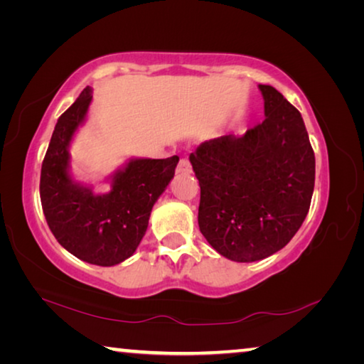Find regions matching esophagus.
<instances>
[{
    "label": "esophagus",
    "mask_w": 364,
    "mask_h": 364,
    "mask_svg": "<svg viewBox=\"0 0 364 364\" xmlns=\"http://www.w3.org/2000/svg\"><path fill=\"white\" fill-rule=\"evenodd\" d=\"M191 171H193V167H191L189 159H188V157H183V159L180 160V164H178V173L189 175Z\"/></svg>",
    "instance_id": "34e87169"
}]
</instances>
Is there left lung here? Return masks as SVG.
I'll return each instance as SVG.
<instances>
[{
	"label": "left lung",
	"mask_w": 364,
	"mask_h": 364,
	"mask_svg": "<svg viewBox=\"0 0 364 364\" xmlns=\"http://www.w3.org/2000/svg\"><path fill=\"white\" fill-rule=\"evenodd\" d=\"M258 90L260 125L205 141L189 156L200 186V232L220 255L241 263L291 241L315 188V152L300 112L273 86Z\"/></svg>",
	"instance_id": "1"
}]
</instances>
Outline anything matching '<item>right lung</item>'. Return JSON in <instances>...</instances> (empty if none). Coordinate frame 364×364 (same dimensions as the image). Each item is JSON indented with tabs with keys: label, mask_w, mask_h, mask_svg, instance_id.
<instances>
[{
	"label": "right lung",
	"mask_w": 364,
	"mask_h": 364,
	"mask_svg": "<svg viewBox=\"0 0 364 364\" xmlns=\"http://www.w3.org/2000/svg\"><path fill=\"white\" fill-rule=\"evenodd\" d=\"M91 101L93 88L86 86L58 119L41 165L40 197L49 230L65 250L86 263L114 267L138 249L180 157L128 159L106 178L107 193L96 194L91 184L73 178L69 152Z\"/></svg>",
	"instance_id": "right-lung-1"
}]
</instances>
